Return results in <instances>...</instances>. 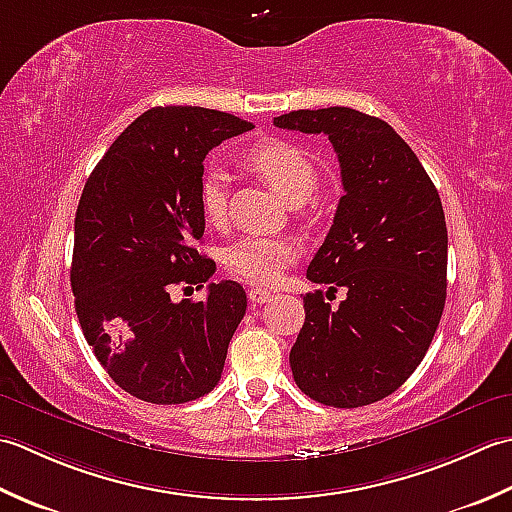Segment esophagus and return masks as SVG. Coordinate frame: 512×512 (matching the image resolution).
I'll return each instance as SVG.
<instances>
[{"label": "esophagus", "mask_w": 512, "mask_h": 512, "mask_svg": "<svg viewBox=\"0 0 512 512\" xmlns=\"http://www.w3.org/2000/svg\"><path fill=\"white\" fill-rule=\"evenodd\" d=\"M247 298L256 302V305H263V302H269L274 296H271V291H267L263 287H254V289L247 291Z\"/></svg>", "instance_id": "34e87169"}]
</instances>
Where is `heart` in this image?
Returning <instances> with one entry per match:
<instances>
[{
    "instance_id": "b5f03b06",
    "label": "heart",
    "mask_w": 512,
    "mask_h": 512,
    "mask_svg": "<svg viewBox=\"0 0 512 512\" xmlns=\"http://www.w3.org/2000/svg\"><path fill=\"white\" fill-rule=\"evenodd\" d=\"M249 168L274 187L287 205L305 203L318 185V170L305 150L285 141H263L247 152ZM198 203L210 223H221L227 212V176L212 168L203 176ZM296 258V245L287 238L249 234L227 247L225 265L247 283L271 285Z\"/></svg>"
}]
</instances>
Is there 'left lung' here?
I'll return each instance as SVG.
<instances>
[{"label": "left lung", "instance_id": "left-lung-1", "mask_svg": "<svg viewBox=\"0 0 512 512\" xmlns=\"http://www.w3.org/2000/svg\"><path fill=\"white\" fill-rule=\"evenodd\" d=\"M276 128L327 134L344 196L309 263L311 283L347 291L331 309L302 296L305 325L289 364L298 389L338 409L398 391L431 347L446 300L448 234L440 194L387 121L351 108L294 110Z\"/></svg>", "mask_w": 512, "mask_h": 512}]
</instances>
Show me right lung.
<instances>
[{
    "label": "right lung",
    "instance_id": "1",
    "mask_svg": "<svg viewBox=\"0 0 512 512\" xmlns=\"http://www.w3.org/2000/svg\"><path fill=\"white\" fill-rule=\"evenodd\" d=\"M252 128L221 110L152 108L119 134L83 187L70 267L77 318L101 367L143 402H192L221 380L245 289L223 280L198 302L170 294L214 274V260L196 249L203 161Z\"/></svg>",
    "mask_w": 512,
    "mask_h": 512
}]
</instances>
